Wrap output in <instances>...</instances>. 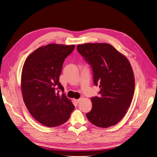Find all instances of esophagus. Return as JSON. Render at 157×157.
<instances>
[{"label": "esophagus", "mask_w": 157, "mask_h": 157, "mask_svg": "<svg viewBox=\"0 0 157 157\" xmlns=\"http://www.w3.org/2000/svg\"><path fill=\"white\" fill-rule=\"evenodd\" d=\"M80 101H81L80 98H79V99H74V101H75L76 103H79Z\"/></svg>", "instance_id": "34e87169"}]
</instances>
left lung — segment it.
<instances>
[{
	"label": "left lung",
	"instance_id": "obj_1",
	"mask_svg": "<svg viewBox=\"0 0 157 157\" xmlns=\"http://www.w3.org/2000/svg\"><path fill=\"white\" fill-rule=\"evenodd\" d=\"M78 52L92 66L99 95L91 98L92 109L86 114L97 127L108 128L125 116L133 98L135 79L127 58L108 43H85Z\"/></svg>",
	"mask_w": 157,
	"mask_h": 157
}]
</instances>
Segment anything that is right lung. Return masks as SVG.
Wrapping results in <instances>:
<instances>
[{
  "instance_id": "1",
  "label": "right lung",
  "mask_w": 157,
  "mask_h": 157,
  "mask_svg": "<svg viewBox=\"0 0 157 157\" xmlns=\"http://www.w3.org/2000/svg\"><path fill=\"white\" fill-rule=\"evenodd\" d=\"M74 45L49 44L41 46L27 58L21 72V92L32 116L49 127L61 125L74 109L71 101L56 89H64L59 82L63 63Z\"/></svg>"
}]
</instances>
